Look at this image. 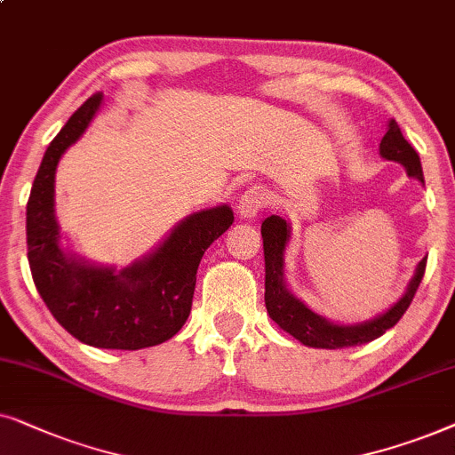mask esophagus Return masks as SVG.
Returning a JSON list of instances; mask_svg holds the SVG:
<instances>
[{
    "label": "esophagus",
    "mask_w": 455,
    "mask_h": 455,
    "mask_svg": "<svg viewBox=\"0 0 455 455\" xmlns=\"http://www.w3.org/2000/svg\"><path fill=\"white\" fill-rule=\"evenodd\" d=\"M268 205V193L262 187H251L245 191V196H241L237 210L241 218H253Z\"/></svg>",
    "instance_id": "esophagus-1"
}]
</instances>
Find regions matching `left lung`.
Here are the masks:
<instances>
[{
    "label": "left lung",
    "mask_w": 455,
    "mask_h": 455,
    "mask_svg": "<svg viewBox=\"0 0 455 455\" xmlns=\"http://www.w3.org/2000/svg\"><path fill=\"white\" fill-rule=\"evenodd\" d=\"M380 156L387 160L399 162L408 171L410 177H416L420 183H425L422 177L420 157H418L416 149L405 141V137L399 131L395 118L389 120V129H387L383 141H380ZM262 239H264V262H266V310H268L270 318L293 335L298 341H301L307 347H320V349H341L351 347V345L368 343L377 339L395 326L402 316L408 310L411 299H414L418 287H420L422 276L427 270V258L420 259L418 264L416 275L410 281V287L405 295L385 312L383 316L371 320V323L355 324V326H339L332 324L329 320L320 318L318 314L295 299L293 295L284 289L283 283V251L289 241V224L278 216H270L262 222Z\"/></svg>",
    "instance_id": "obj_1"
}]
</instances>
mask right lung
<instances>
[{
  "instance_id": "obj_1",
  "label": "right lung",
  "mask_w": 455,
  "mask_h": 455,
  "mask_svg": "<svg viewBox=\"0 0 455 455\" xmlns=\"http://www.w3.org/2000/svg\"><path fill=\"white\" fill-rule=\"evenodd\" d=\"M101 104L91 95L47 148L27 204V256L41 299L78 341L101 349H141L164 343L191 312L204 251L231 227V208L197 212L164 243L123 272L66 256L53 218V179L60 157L87 129Z\"/></svg>"
}]
</instances>
